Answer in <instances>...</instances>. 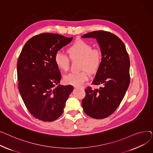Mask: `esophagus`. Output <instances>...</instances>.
Returning a JSON list of instances; mask_svg holds the SVG:
<instances>
[{"mask_svg": "<svg viewBox=\"0 0 153 153\" xmlns=\"http://www.w3.org/2000/svg\"><path fill=\"white\" fill-rule=\"evenodd\" d=\"M74 88H76V89H77V88H81V89H84L85 87L83 86V85H75L74 86Z\"/></svg>", "mask_w": 153, "mask_h": 153, "instance_id": "obj_1", "label": "esophagus"}]
</instances>
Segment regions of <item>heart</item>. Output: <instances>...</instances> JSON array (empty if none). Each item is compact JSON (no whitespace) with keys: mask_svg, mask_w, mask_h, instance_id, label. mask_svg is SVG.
<instances>
[{"mask_svg":"<svg viewBox=\"0 0 153 153\" xmlns=\"http://www.w3.org/2000/svg\"><path fill=\"white\" fill-rule=\"evenodd\" d=\"M68 56L57 51L54 56V61L57 68L67 71L69 69L70 59H80L79 69L82 70L77 73H70L63 78L64 82L66 84L78 85L84 83L89 78V74L97 72L102 62V52L97 48L86 42L79 40L71 45L67 49Z\"/></svg>","mask_w":153,"mask_h":153,"instance_id":"1","label":"heart"}]
</instances>
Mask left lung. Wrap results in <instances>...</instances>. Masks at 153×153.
I'll return each mask as SVG.
<instances>
[{"label": "left lung", "instance_id": "obj_1", "mask_svg": "<svg viewBox=\"0 0 153 153\" xmlns=\"http://www.w3.org/2000/svg\"><path fill=\"white\" fill-rule=\"evenodd\" d=\"M82 37L96 38L100 45L102 62L92 84L103 85L99 89L86 88L82 106L89 117L105 118L117 110L129 86V56L123 42L110 32L94 31Z\"/></svg>", "mask_w": 153, "mask_h": 153}]
</instances>
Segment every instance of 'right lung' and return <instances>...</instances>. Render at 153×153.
I'll return each instance as SVG.
<instances>
[{"label":"right lung","instance_id":"right-lung-1","mask_svg":"<svg viewBox=\"0 0 153 153\" xmlns=\"http://www.w3.org/2000/svg\"><path fill=\"white\" fill-rule=\"evenodd\" d=\"M73 38L43 33L30 38L17 61L19 90L31 115L43 122H53L62 114L73 86L58 85L61 79L54 61L55 53Z\"/></svg>","mask_w":153,"mask_h":153}]
</instances>
